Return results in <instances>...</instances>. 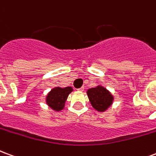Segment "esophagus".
<instances>
[{"label":"esophagus","instance_id":"1","mask_svg":"<svg viewBox=\"0 0 156 156\" xmlns=\"http://www.w3.org/2000/svg\"><path fill=\"white\" fill-rule=\"evenodd\" d=\"M84 86H83V87H81V88H78V90H79V91H83V90H84Z\"/></svg>","mask_w":156,"mask_h":156}]
</instances>
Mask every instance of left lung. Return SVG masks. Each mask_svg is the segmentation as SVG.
<instances>
[{"mask_svg": "<svg viewBox=\"0 0 156 156\" xmlns=\"http://www.w3.org/2000/svg\"><path fill=\"white\" fill-rule=\"evenodd\" d=\"M88 99L92 106L99 112H105L108 109L114 101V96L110 92L102 86L89 88L87 91Z\"/></svg>", "mask_w": 156, "mask_h": 156, "instance_id": "8db88e82", "label": "left lung"}]
</instances>
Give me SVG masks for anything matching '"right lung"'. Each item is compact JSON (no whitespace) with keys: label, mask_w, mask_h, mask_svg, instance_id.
Here are the masks:
<instances>
[{"label":"right lung","mask_w":156,"mask_h":156,"mask_svg":"<svg viewBox=\"0 0 156 156\" xmlns=\"http://www.w3.org/2000/svg\"><path fill=\"white\" fill-rule=\"evenodd\" d=\"M73 91L72 87L60 88L56 87L49 92L46 97L47 105L55 111H61L64 108L65 102L67 100L68 94Z\"/></svg>","instance_id":"right-lung-1"}]
</instances>
